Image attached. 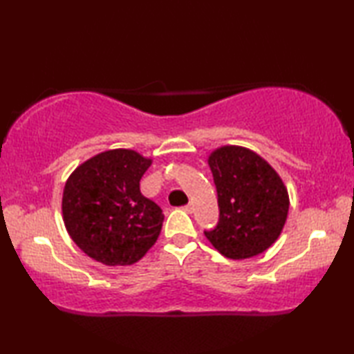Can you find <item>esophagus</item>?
Returning a JSON list of instances; mask_svg holds the SVG:
<instances>
[{
  "instance_id": "esophagus-1",
  "label": "esophagus",
  "mask_w": 354,
  "mask_h": 354,
  "mask_svg": "<svg viewBox=\"0 0 354 354\" xmlns=\"http://www.w3.org/2000/svg\"><path fill=\"white\" fill-rule=\"evenodd\" d=\"M183 211H185V212H187V214H190L192 211H194V206H192V205H190V203H189V205H185V206H183Z\"/></svg>"
}]
</instances>
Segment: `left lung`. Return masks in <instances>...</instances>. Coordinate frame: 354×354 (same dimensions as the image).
<instances>
[{"label": "left lung", "mask_w": 354, "mask_h": 354, "mask_svg": "<svg viewBox=\"0 0 354 354\" xmlns=\"http://www.w3.org/2000/svg\"><path fill=\"white\" fill-rule=\"evenodd\" d=\"M217 189L220 217L207 241L230 259H247L270 248L283 231L289 194L272 165L248 148L226 145L207 159Z\"/></svg>", "instance_id": "obj_1"}]
</instances>
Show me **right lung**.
Masks as SVG:
<instances>
[{
    "label": "right lung",
    "mask_w": 354,
    "mask_h": 354,
    "mask_svg": "<svg viewBox=\"0 0 354 354\" xmlns=\"http://www.w3.org/2000/svg\"><path fill=\"white\" fill-rule=\"evenodd\" d=\"M151 165L133 149H109L71 173L64 187L62 215L70 237L104 266H131L158 241L164 214L140 194Z\"/></svg>",
    "instance_id": "right-lung-1"
}]
</instances>
